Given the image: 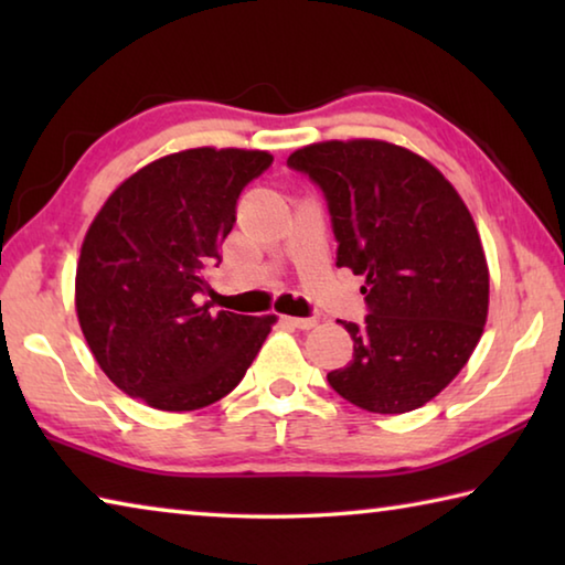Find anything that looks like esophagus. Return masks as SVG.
I'll return each mask as SVG.
<instances>
[{
	"mask_svg": "<svg viewBox=\"0 0 565 565\" xmlns=\"http://www.w3.org/2000/svg\"><path fill=\"white\" fill-rule=\"evenodd\" d=\"M284 321L291 323V327H296V329H301V331L317 327V319H311V317H306V319L303 317H284Z\"/></svg>",
	"mask_w": 565,
	"mask_h": 565,
	"instance_id": "esophagus-1",
	"label": "esophagus"
}]
</instances>
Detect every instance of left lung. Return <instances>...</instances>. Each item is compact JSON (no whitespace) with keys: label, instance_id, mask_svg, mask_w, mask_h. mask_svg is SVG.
I'll list each match as a JSON object with an SVG mask.
<instances>
[{"label":"left lung","instance_id":"8db88e82","mask_svg":"<svg viewBox=\"0 0 565 565\" xmlns=\"http://www.w3.org/2000/svg\"><path fill=\"white\" fill-rule=\"evenodd\" d=\"M321 189L337 266L366 279V319L341 321L353 359L327 376L371 414H406L463 369L489 313V266L458 191L414 151L323 141L289 157Z\"/></svg>","mask_w":565,"mask_h":565}]
</instances>
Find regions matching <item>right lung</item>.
I'll use <instances>...</instances> for the list:
<instances>
[{"instance_id":"obj_1","label":"right lung","mask_w":565,"mask_h":565,"mask_svg":"<svg viewBox=\"0 0 565 565\" xmlns=\"http://www.w3.org/2000/svg\"><path fill=\"white\" fill-rule=\"evenodd\" d=\"M271 161L212 147L169 154L124 181L92 222L76 264V317L124 394L194 411L224 398L252 366L276 319L209 311L202 296L238 196Z\"/></svg>"}]
</instances>
